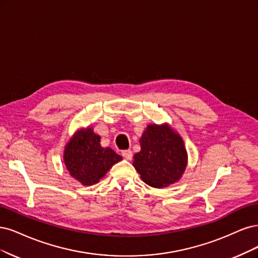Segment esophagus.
Instances as JSON below:
<instances>
[{"instance_id":"34e87169","label":"esophagus","mask_w":258,"mask_h":258,"mask_svg":"<svg viewBox=\"0 0 258 258\" xmlns=\"http://www.w3.org/2000/svg\"><path fill=\"white\" fill-rule=\"evenodd\" d=\"M122 155H123L124 159L127 160V161H131V160L133 159V152H132L131 150L123 151V152H122Z\"/></svg>"}]
</instances>
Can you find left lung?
Returning a JSON list of instances; mask_svg holds the SVG:
<instances>
[{"label": "left lung", "instance_id": "obj_1", "mask_svg": "<svg viewBox=\"0 0 258 258\" xmlns=\"http://www.w3.org/2000/svg\"><path fill=\"white\" fill-rule=\"evenodd\" d=\"M140 151L134 166L145 183L167 187L178 182L186 169L187 151L184 141L168 123L149 124L140 139Z\"/></svg>", "mask_w": 258, "mask_h": 258}]
</instances>
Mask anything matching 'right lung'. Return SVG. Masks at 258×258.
<instances>
[{"instance_id":"obj_1","label":"right lung","mask_w":258,"mask_h":258,"mask_svg":"<svg viewBox=\"0 0 258 258\" xmlns=\"http://www.w3.org/2000/svg\"><path fill=\"white\" fill-rule=\"evenodd\" d=\"M63 161L71 176L85 186L96 184L122 156L101 146L93 127L78 130L65 145Z\"/></svg>"}]
</instances>
